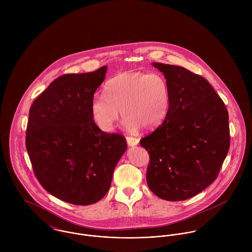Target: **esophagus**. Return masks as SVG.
Wrapping results in <instances>:
<instances>
[{"label": "esophagus", "instance_id": "1", "mask_svg": "<svg viewBox=\"0 0 252 252\" xmlns=\"http://www.w3.org/2000/svg\"><path fill=\"white\" fill-rule=\"evenodd\" d=\"M126 141H127V144L129 146H135V145L139 144V140L137 138H134V137H127Z\"/></svg>", "mask_w": 252, "mask_h": 252}]
</instances>
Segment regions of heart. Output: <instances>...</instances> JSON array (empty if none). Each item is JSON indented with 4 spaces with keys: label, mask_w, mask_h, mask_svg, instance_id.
I'll use <instances>...</instances> for the list:
<instances>
[{
    "label": "heart",
    "mask_w": 252,
    "mask_h": 252,
    "mask_svg": "<svg viewBox=\"0 0 252 252\" xmlns=\"http://www.w3.org/2000/svg\"><path fill=\"white\" fill-rule=\"evenodd\" d=\"M170 86L160 73L125 72L110 78L105 95L96 94L90 106L93 122L103 132L113 130L120 116L131 133L145 127L153 130L166 119L170 108Z\"/></svg>",
    "instance_id": "b5f03b06"
}]
</instances>
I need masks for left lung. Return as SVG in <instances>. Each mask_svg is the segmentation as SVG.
I'll return each instance as SVG.
<instances>
[{
    "instance_id": "obj_1",
    "label": "left lung",
    "mask_w": 252,
    "mask_h": 252,
    "mask_svg": "<svg viewBox=\"0 0 252 252\" xmlns=\"http://www.w3.org/2000/svg\"><path fill=\"white\" fill-rule=\"evenodd\" d=\"M170 86L164 122L140 141L150 157L149 189L166 201L189 199L211 185L230 146L228 111L203 76L180 66L152 63Z\"/></svg>"
}]
</instances>
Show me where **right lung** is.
I'll return each instance as SVG.
<instances>
[{"mask_svg":"<svg viewBox=\"0 0 252 252\" xmlns=\"http://www.w3.org/2000/svg\"><path fill=\"white\" fill-rule=\"evenodd\" d=\"M108 67L53 80L29 111L26 148L36 179L54 197L73 205L100 201L127 149L118 134L101 131L90 106Z\"/></svg>","mask_w":252,"mask_h":252,"instance_id":"1","label":"right lung"}]
</instances>
